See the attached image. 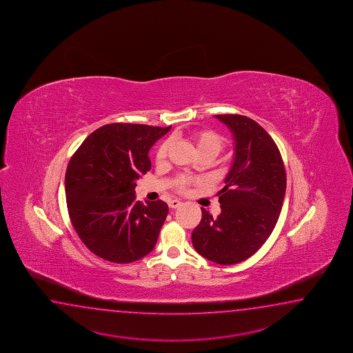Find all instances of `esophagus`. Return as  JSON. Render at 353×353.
Segmentation results:
<instances>
[{"label":"esophagus","instance_id":"34e87169","mask_svg":"<svg viewBox=\"0 0 353 353\" xmlns=\"http://www.w3.org/2000/svg\"><path fill=\"white\" fill-rule=\"evenodd\" d=\"M168 205H169V208H172V209H176V208H179L181 205V201L173 199V201H169Z\"/></svg>","mask_w":353,"mask_h":353}]
</instances>
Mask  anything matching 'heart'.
Returning a JSON list of instances; mask_svg holds the SVG:
<instances>
[{"label": "heart", "instance_id": "b5f03b06", "mask_svg": "<svg viewBox=\"0 0 353 353\" xmlns=\"http://www.w3.org/2000/svg\"><path fill=\"white\" fill-rule=\"evenodd\" d=\"M190 139L195 145L196 152H199V155L207 154L214 158L215 155H218L219 152L223 150L224 148V138L219 135L218 132H213V130H208V129H203V130H195V132L190 134ZM169 148H170V141H164L160 144L157 154H155V160L157 163H163L168 157L169 152ZM195 180L192 178H188L184 175H180L175 180V188L179 192H184L187 190L188 185L194 183Z\"/></svg>", "mask_w": 353, "mask_h": 353}]
</instances>
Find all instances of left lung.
Here are the masks:
<instances>
[{
    "instance_id": "8db88e82",
    "label": "left lung",
    "mask_w": 353,
    "mask_h": 353,
    "mask_svg": "<svg viewBox=\"0 0 353 353\" xmlns=\"http://www.w3.org/2000/svg\"><path fill=\"white\" fill-rule=\"evenodd\" d=\"M233 132V165L218 193L216 218L201 209L192 233L194 248L218 264L248 259L276 227L285 194V170L274 140L254 120L234 114L215 115Z\"/></svg>"
}]
</instances>
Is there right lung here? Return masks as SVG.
<instances>
[{"mask_svg":"<svg viewBox=\"0 0 353 353\" xmlns=\"http://www.w3.org/2000/svg\"><path fill=\"white\" fill-rule=\"evenodd\" d=\"M172 126L114 123L83 140L70 159L65 192L70 221L94 254L132 263L152 252L166 215L163 201H135L140 175L150 170L148 152Z\"/></svg>","mask_w":353,"mask_h":353,"instance_id":"add662e5","label":"right lung"}]
</instances>
